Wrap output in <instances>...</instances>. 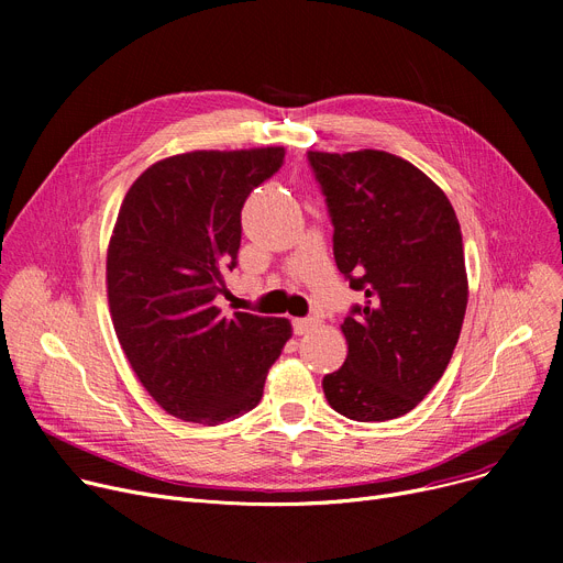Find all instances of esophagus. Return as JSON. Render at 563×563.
Segmentation results:
<instances>
[{
    "label": "esophagus",
    "instance_id": "1",
    "mask_svg": "<svg viewBox=\"0 0 563 563\" xmlns=\"http://www.w3.org/2000/svg\"><path fill=\"white\" fill-rule=\"evenodd\" d=\"M291 323H294V333H297V335H306V333H310V331L314 329L317 321L308 317V319H294Z\"/></svg>",
    "mask_w": 563,
    "mask_h": 563
}]
</instances>
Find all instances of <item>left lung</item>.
I'll return each instance as SVG.
<instances>
[{
	"mask_svg": "<svg viewBox=\"0 0 563 563\" xmlns=\"http://www.w3.org/2000/svg\"><path fill=\"white\" fill-rule=\"evenodd\" d=\"M308 159L327 194L338 269L365 294L340 327L346 361L323 376V395L349 420L401 418L445 374L461 335L467 274L456 212L397 155L310 151Z\"/></svg>",
	"mask_w": 563,
	"mask_h": 563,
	"instance_id": "1",
	"label": "left lung"
}]
</instances>
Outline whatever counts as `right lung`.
<instances>
[{
  "label": "right lung",
  "mask_w": 563,
  "mask_h": 563,
  "mask_svg": "<svg viewBox=\"0 0 563 563\" xmlns=\"http://www.w3.org/2000/svg\"><path fill=\"white\" fill-rule=\"evenodd\" d=\"M283 145L191 151L147 166L123 198L107 249L113 331L141 386L177 420L217 427L257 406L291 338L283 317L221 314L242 207Z\"/></svg>",
  "instance_id": "add662e5"
}]
</instances>
